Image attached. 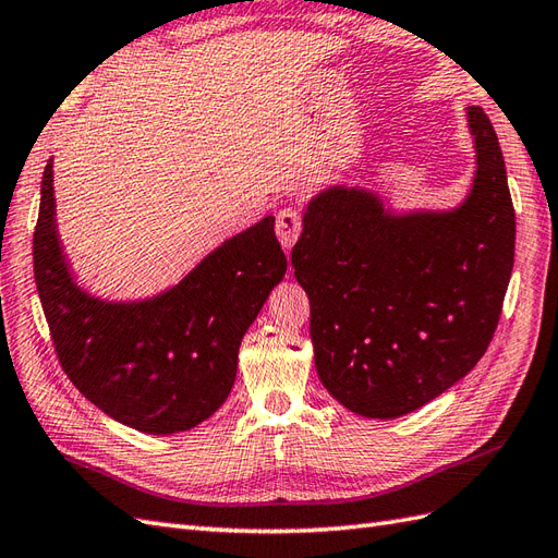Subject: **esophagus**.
<instances>
[{
    "mask_svg": "<svg viewBox=\"0 0 558 558\" xmlns=\"http://www.w3.org/2000/svg\"><path fill=\"white\" fill-rule=\"evenodd\" d=\"M275 229H277V236L281 241V246L291 248L293 243L298 241V236H301V232H303V215L298 213L295 208H283L277 215Z\"/></svg>",
    "mask_w": 558,
    "mask_h": 558,
    "instance_id": "34e87169",
    "label": "esophagus"
}]
</instances>
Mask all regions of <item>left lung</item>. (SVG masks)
<instances>
[{
	"mask_svg": "<svg viewBox=\"0 0 558 558\" xmlns=\"http://www.w3.org/2000/svg\"><path fill=\"white\" fill-rule=\"evenodd\" d=\"M471 192L454 210L390 213L329 186L291 251L310 298L324 388L350 412L398 418L464 378L490 345L513 269L515 215L490 118L469 106Z\"/></svg>",
	"mask_w": 558,
	"mask_h": 558,
	"instance_id": "obj_1",
	"label": "left lung"
}]
</instances>
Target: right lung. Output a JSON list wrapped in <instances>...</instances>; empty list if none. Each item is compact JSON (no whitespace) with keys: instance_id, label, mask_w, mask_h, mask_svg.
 Listing matches in <instances>:
<instances>
[{"instance_id":"1","label":"right lung","mask_w":558,"mask_h":558,"mask_svg":"<svg viewBox=\"0 0 558 558\" xmlns=\"http://www.w3.org/2000/svg\"><path fill=\"white\" fill-rule=\"evenodd\" d=\"M33 239L35 283L63 372L101 412L151 436L198 426L236 378L243 333L287 275L275 217L227 239L177 287L108 303L75 283L57 234L51 160Z\"/></svg>"}]
</instances>
